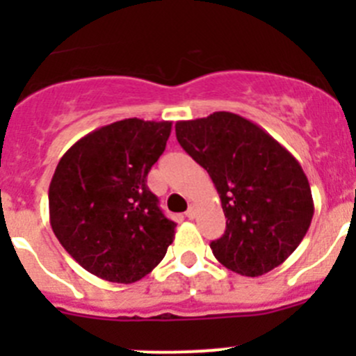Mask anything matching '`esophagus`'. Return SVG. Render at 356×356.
Listing matches in <instances>:
<instances>
[{
  "instance_id": "esophagus-1",
  "label": "esophagus",
  "mask_w": 356,
  "mask_h": 356,
  "mask_svg": "<svg viewBox=\"0 0 356 356\" xmlns=\"http://www.w3.org/2000/svg\"><path fill=\"white\" fill-rule=\"evenodd\" d=\"M186 217H188V218H195L196 217V208L195 207H189L188 211H186Z\"/></svg>"
}]
</instances>
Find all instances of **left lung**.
<instances>
[{"label": "left lung", "mask_w": 356, "mask_h": 356, "mask_svg": "<svg viewBox=\"0 0 356 356\" xmlns=\"http://www.w3.org/2000/svg\"><path fill=\"white\" fill-rule=\"evenodd\" d=\"M175 136L213 181L225 232L211 241L224 267L258 277L279 267L300 246L314 217L303 168L260 125L231 111L181 120Z\"/></svg>", "instance_id": "1"}]
</instances>
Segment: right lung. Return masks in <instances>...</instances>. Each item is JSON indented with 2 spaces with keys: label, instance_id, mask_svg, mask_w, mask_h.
<instances>
[{
  "label": "right lung",
  "instance_id": "obj_1",
  "mask_svg": "<svg viewBox=\"0 0 356 356\" xmlns=\"http://www.w3.org/2000/svg\"><path fill=\"white\" fill-rule=\"evenodd\" d=\"M172 122L125 118L79 139L49 182V224L67 253L92 275L131 284L163 260L175 222L146 186Z\"/></svg>",
  "mask_w": 356,
  "mask_h": 356
}]
</instances>
